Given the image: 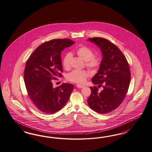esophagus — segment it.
<instances>
[{"instance_id": "34e87169", "label": "esophagus", "mask_w": 152, "mask_h": 152, "mask_svg": "<svg viewBox=\"0 0 152 152\" xmlns=\"http://www.w3.org/2000/svg\"><path fill=\"white\" fill-rule=\"evenodd\" d=\"M76 86H77V88H82L84 87V85H80V84H77V85H76Z\"/></svg>"}]
</instances>
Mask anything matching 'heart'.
Masks as SVG:
<instances>
[{
  "label": "heart",
  "mask_w": 152,
  "mask_h": 152,
  "mask_svg": "<svg viewBox=\"0 0 152 152\" xmlns=\"http://www.w3.org/2000/svg\"><path fill=\"white\" fill-rule=\"evenodd\" d=\"M75 53L85 61V66L89 69L96 70L99 67L100 59L97 56H94L93 51L89 48L86 46H80L75 50ZM71 59L70 53H67L63 58L62 66L66 70L70 68ZM89 75V72L85 70H73L67 75V79L69 81L82 84L85 83Z\"/></svg>",
  "instance_id": "b5f03b06"
}]
</instances>
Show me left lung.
<instances>
[{"instance_id":"1","label":"left lung","mask_w":152,"mask_h":152,"mask_svg":"<svg viewBox=\"0 0 152 152\" xmlns=\"http://www.w3.org/2000/svg\"><path fill=\"white\" fill-rule=\"evenodd\" d=\"M101 49L103 58L92 83L103 86L98 91L96 86L90 87L91 96L88 99L89 106L99 114H106L115 110L127 93L131 81V73L126 58L114 43L103 38H89Z\"/></svg>"}]
</instances>
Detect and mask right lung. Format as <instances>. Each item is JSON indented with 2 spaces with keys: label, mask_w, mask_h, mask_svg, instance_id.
<instances>
[{
  "label": "right lung",
  "mask_w": 152,
  "mask_h": 152,
  "mask_svg": "<svg viewBox=\"0 0 152 152\" xmlns=\"http://www.w3.org/2000/svg\"><path fill=\"white\" fill-rule=\"evenodd\" d=\"M74 43L67 38L43 43L26 61L24 77L27 93L37 108L43 113L53 114L61 109L73 90V85L68 83L55 88L53 81L62 76L61 52Z\"/></svg>",
  "instance_id": "add662e5"
}]
</instances>
